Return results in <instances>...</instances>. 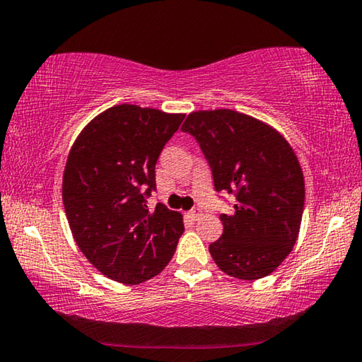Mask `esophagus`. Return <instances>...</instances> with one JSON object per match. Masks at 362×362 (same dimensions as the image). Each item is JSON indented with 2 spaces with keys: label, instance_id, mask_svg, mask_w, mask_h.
I'll return each instance as SVG.
<instances>
[{
  "label": "esophagus",
  "instance_id": "obj_1",
  "mask_svg": "<svg viewBox=\"0 0 362 362\" xmlns=\"http://www.w3.org/2000/svg\"><path fill=\"white\" fill-rule=\"evenodd\" d=\"M187 216L191 218V220H199V218L202 216V210H200L199 206H197V209H192L191 211H189V213H187Z\"/></svg>",
  "mask_w": 362,
  "mask_h": 362
}]
</instances>
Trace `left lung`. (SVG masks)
<instances>
[{"label":"left lung","mask_w":362,"mask_h":362,"mask_svg":"<svg viewBox=\"0 0 362 362\" xmlns=\"http://www.w3.org/2000/svg\"><path fill=\"white\" fill-rule=\"evenodd\" d=\"M192 134L209 162L216 192L235 197L223 213V234L209 250L223 272L242 281L271 274L297 242L305 180L292 147L274 128L230 109L189 114Z\"/></svg>","instance_id":"obj_1"}]
</instances>
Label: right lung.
Here are the masks:
<instances>
[{
    "instance_id": "right-lung-1",
    "label": "right lung",
    "mask_w": 362,
    "mask_h": 362,
    "mask_svg": "<svg viewBox=\"0 0 362 362\" xmlns=\"http://www.w3.org/2000/svg\"><path fill=\"white\" fill-rule=\"evenodd\" d=\"M185 114L120 104L88 123L70 149L62 200L76 245L94 268L122 284L157 276L185 233L181 213L147 209L156 163Z\"/></svg>"
}]
</instances>
